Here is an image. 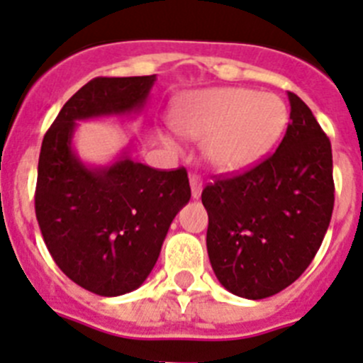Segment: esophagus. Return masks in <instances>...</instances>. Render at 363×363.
<instances>
[{
	"label": "esophagus",
	"mask_w": 363,
	"mask_h": 363,
	"mask_svg": "<svg viewBox=\"0 0 363 363\" xmlns=\"http://www.w3.org/2000/svg\"><path fill=\"white\" fill-rule=\"evenodd\" d=\"M189 186H191V197L194 199H199L202 194V181L199 177H195V175H191L189 177Z\"/></svg>",
	"instance_id": "1"
}]
</instances>
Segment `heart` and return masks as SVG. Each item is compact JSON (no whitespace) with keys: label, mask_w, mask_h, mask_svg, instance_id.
Instances as JSON below:
<instances>
[{"label":"heart","mask_w":363,"mask_h":363,"mask_svg":"<svg viewBox=\"0 0 363 363\" xmlns=\"http://www.w3.org/2000/svg\"><path fill=\"white\" fill-rule=\"evenodd\" d=\"M181 135L204 143L206 162L218 174H240L262 161L287 126L280 97L251 88H208L186 94L174 110ZM177 148L172 137L164 139Z\"/></svg>","instance_id":"obj_1"}]
</instances>
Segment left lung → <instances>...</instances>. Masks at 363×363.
I'll return each instance as SVG.
<instances>
[{"label":"left lung","mask_w":363,"mask_h":363,"mask_svg":"<svg viewBox=\"0 0 363 363\" xmlns=\"http://www.w3.org/2000/svg\"><path fill=\"white\" fill-rule=\"evenodd\" d=\"M291 113L277 152L206 186V246L218 282L250 300L291 286L315 259L335 204L331 143L309 106L287 92Z\"/></svg>","instance_id":"8db88e82"}]
</instances>
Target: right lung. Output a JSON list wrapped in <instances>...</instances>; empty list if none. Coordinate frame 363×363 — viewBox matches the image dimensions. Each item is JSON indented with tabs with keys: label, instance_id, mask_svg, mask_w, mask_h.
<instances>
[{
	"label": "right lung",
	"instance_id": "right-lung-1",
	"mask_svg": "<svg viewBox=\"0 0 363 363\" xmlns=\"http://www.w3.org/2000/svg\"><path fill=\"white\" fill-rule=\"evenodd\" d=\"M155 76L96 77L65 103L41 145L35 217L65 275L99 296L143 286L157 262L169 224L188 204L184 168L161 172L125 148L110 164L79 159V121L143 112Z\"/></svg>",
	"mask_w": 363,
	"mask_h": 363
}]
</instances>
